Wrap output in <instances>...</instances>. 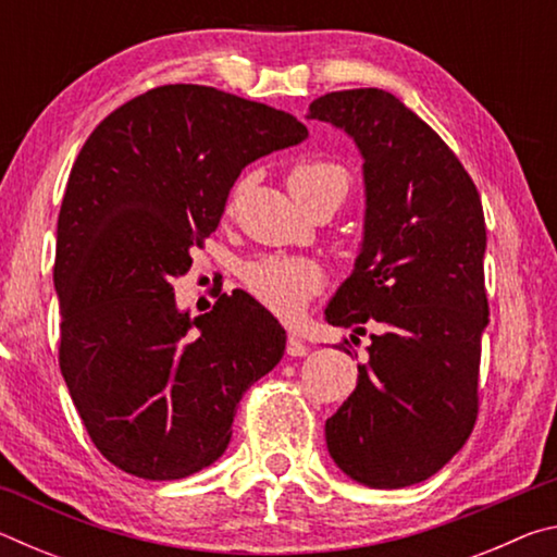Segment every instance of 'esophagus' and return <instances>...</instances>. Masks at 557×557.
I'll return each mask as SVG.
<instances>
[{
	"mask_svg": "<svg viewBox=\"0 0 557 557\" xmlns=\"http://www.w3.org/2000/svg\"><path fill=\"white\" fill-rule=\"evenodd\" d=\"M287 354L295 356V358H301V356L309 354V346L297 336H287Z\"/></svg>",
	"mask_w": 557,
	"mask_h": 557,
	"instance_id": "1",
	"label": "esophagus"
}]
</instances>
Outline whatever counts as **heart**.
<instances>
[{
    "instance_id": "obj_1",
    "label": "heart",
    "mask_w": 557,
    "mask_h": 557,
    "mask_svg": "<svg viewBox=\"0 0 557 557\" xmlns=\"http://www.w3.org/2000/svg\"><path fill=\"white\" fill-rule=\"evenodd\" d=\"M348 172L332 159H307L292 166L287 186L299 203L324 191L344 199L348 191ZM243 282L252 297L272 314L295 319L305 312L307 301L324 287V270L309 258L268 256L243 268Z\"/></svg>"
}]
</instances>
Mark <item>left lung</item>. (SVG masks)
I'll list each match as a JSON object with an SVG mask.
<instances>
[{
	"label": "left lung",
	"instance_id": "obj_1",
	"mask_svg": "<svg viewBox=\"0 0 557 557\" xmlns=\"http://www.w3.org/2000/svg\"><path fill=\"white\" fill-rule=\"evenodd\" d=\"M307 117L354 139L366 184L361 252L326 322L351 338L366 324L373 334L356 391L326 420L329 455L371 488L425 482L476 422L488 324L482 199L437 132L391 92H326Z\"/></svg>",
	"mask_w": 557,
	"mask_h": 557
}]
</instances>
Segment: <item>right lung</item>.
Masks as SVG:
<instances>
[{
	"label": "right lung",
	"instance_id": "obj_1",
	"mask_svg": "<svg viewBox=\"0 0 557 557\" xmlns=\"http://www.w3.org/2000/svg\"><path fill=\"white\" fill-rule=\"evenodd\" d=\"M301 139L289 112L176 83L110 112L75 159L55 233L59 363L92 445L127 474L213 465L243 393L285 354V329L248 292L191 317L172 282L243 169Z\"/></svg>",
	"mask_w": 557,
	"mask_h": 557
}]
</instances>
